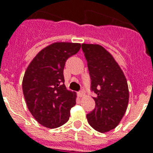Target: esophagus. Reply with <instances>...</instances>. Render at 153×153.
Instances as JSON below:
<instances>
[{
  "instance_id": "1",
  "label": "esophagus",
  "mask_w": 153,
  "mask_h": 153,
  "mask_svg": "<svg viewBox=\"0 0 153 153\" xmlns=\"http://www.w3.org/2000/svg\"><path fill=\"white\" fill-rule=\"evenodd\" d=\"M84 94H85V92H84L83 90H82L79 92H78V96H79V98H82V97H83Z\"/></svg>"
}]
</instances>
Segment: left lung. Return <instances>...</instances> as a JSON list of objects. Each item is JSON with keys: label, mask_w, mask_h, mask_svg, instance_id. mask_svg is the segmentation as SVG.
Instances as JSON below:
<instances>
[{"label": "left lung", "mask_w": 153, "mask_h": 153, "mask_svg": "<svg viewBox=\"0 0 153 153\" xmlns=\"http://www.w3.org/2000/svg\"><path fill=\"white\" fill-rule=\"evenodd\" d=\"M96 94L95 108L86 115L93 128L106 133L118 126L128 103V87L122 70L109 51L98 44H82Z\"/></svg>", "instance_id": "1"}]
</instances>
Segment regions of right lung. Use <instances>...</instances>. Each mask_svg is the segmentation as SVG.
Wrapping results in <instances>:
<instances>
[{"label":"right lung","mask_w":153,"mask_h":153,"mask_svg":"<svg viewBox=\"0 0 153 153\" xmlns=\"http://www.w3.org/2000/svg\"><path fill=\"white\" fill-rule=\"evenodd\" d=\"M80 48L77 43H54L39 51L25 71L22 88L27 106L44 127L62 126L76 104V93L67 90L64 85L63 69L67 59Z\"/></svg>","instance_id":"right-lung-1"}]
</instances>
